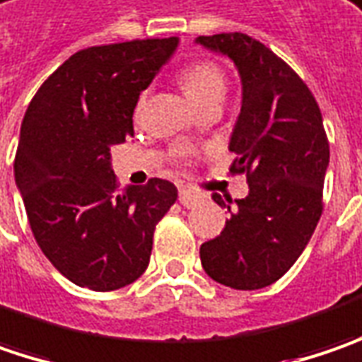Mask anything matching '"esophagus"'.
<instances>
[{
  "mask_svg": "<svg viewBox=\"0 0 362 362\" xmlns=\"http://www.w3.org/2000/svg\"><path fill=\"white\" fill-rule=\"evenodd\" d=\"M204 200L202 194H198L194 190H190V188H180V204L182 206H186V209H192V206H197Z\"/></svg>",
  "mask_w": 362,
  "mask_h": 362,
  "instance_id": "obj_1",
  "label": "esophagus"
}]
</instances>
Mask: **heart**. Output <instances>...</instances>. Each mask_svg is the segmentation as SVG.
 Listing matches in <instances>:
<instances>
[{
    "mask_svg": "<svg viewBox=\"0 0 362 362\" xmlns=\"http://www.w3.org/2000/svg\"><path fill=\"white\" fill-rule=\"evenodd\" d=\"M180 85L192 105L200 109L225 99L227 74L212 60H197L180 72Z\"/></svg>",
    "mask_w": 362,
    "mask_h": 362,
    "instance_id": "obj_1",
    "label": "heart"
}]
</instances>
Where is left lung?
Here are the masks:
<instances>
[{
	"instance_id": "obj_1",
	"label": "left lung",
	"mask_w": 362,
	"mask_h": 362,
	"mask_svg": "<svg viewBox=\"0 0 362 362\" xmlns=\"http://www.w3.org/2000/svg\"><path fill=\"white\" fill-rule=\"evenodd\" d=\"M197 44L228 56L239 71L243 103L228 144L237 153L230 174L249 182L235 211L227 206L221 235L200 245V261L223 286L259 290L296 263L320 221L330 160L322 113L306 83L259 40L230 32L198 36Z\"/></svg>"
}]
</instances>
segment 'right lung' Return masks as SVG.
<instances>
[{"label":"right lung","instance_id":"1","mask_svg":"<svg viewBox=\"0 0 362 362\" xmlns=\"http://www.w3.org/2000/svg\"><path fill=\"white\" fill-rule=\"evenodd\" d=\"M176 46L178 38H148L78 50L28 105L16 184L42 253L81 288L134 284L178 198L162 178L119 188L111 170V148L134 135L137 99Z\"/></svg>","mask_w":362,"mask_h":362}]
</instances>
